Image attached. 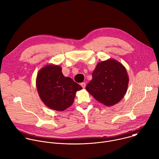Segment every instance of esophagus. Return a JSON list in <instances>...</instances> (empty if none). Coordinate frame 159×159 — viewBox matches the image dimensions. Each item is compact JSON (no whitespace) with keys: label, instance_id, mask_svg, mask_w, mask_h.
Returning a JSON list of instances; mask_svg holds the SVG:
<instances>
[{"label":"esophagus","instance_id":"34e87169","mask_svg":"<svg viewBox=\"0 0 159 159\" xmlns=\"http://www.w3.org/2000/svg\"><path fill=\"white\" fill-rule=\"evenodd\" d=\"M85 85H86V84H85V82H82V83L80 84V85L82 86V87L83 89H84V88L85 87Z\"/></svg>","mask_w":159,"mask_h":159}]
</instances>
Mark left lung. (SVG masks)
<instances>
[{"instance_id": "1", "label": "left lung", "mask_w": 159, "mask_h": 159, "mask_svg": "<svg viewBox=\"0 0 159 159\" xmlns=\"http://www.w3.org/2000/svg\"><path fill=\"white\" fill-rule=\"evenodd\" d=\"M129 78L126 68L117 60L98 62L92 72V79L85 89L105 106L119 103L125 95Z\"/></svg>"}]
</instances>
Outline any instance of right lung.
Returning <instances> with one entry per match:
<instances>
[{
	"label": "right lung",
	"mask_w": 159,
	"mask_h": 159,
	"mask_svg": "<svg viewBox=\"0 0 159 159\" xmlns=\"http://www.w3.org/2000/svg\"><path fill=\"white\" fill-rule=\"evenodd\" d=\"M36 87L43 103L56 111H64L70 107L76 92L82 89L71 78L64 76L60 66L52 64H47L39 70Z\"/></svg>",
	"instance_id": "right-lung-1"
}]
</instances>
